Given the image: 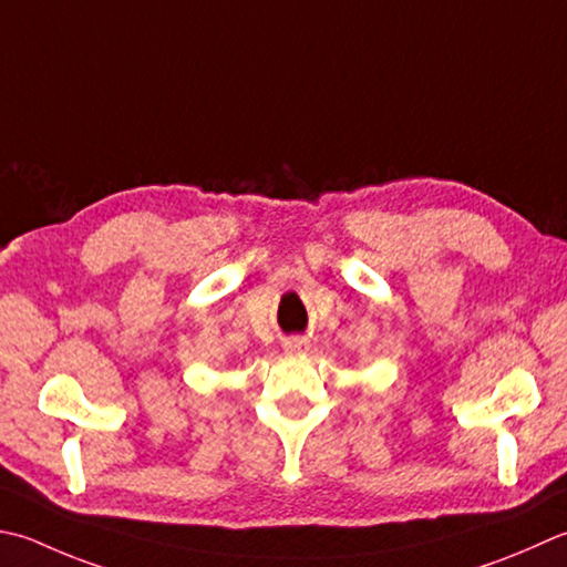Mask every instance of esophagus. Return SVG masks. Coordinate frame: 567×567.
I'll list each match as a JSON object with an SVG mask.
<instances>
[{
	"label": "esophagus",
	"mask_w": 567,
	"mask_h": 567,
	"mask_svg": "<svg viewBox=\"0 0 567 567\" xmlns=\"http://www.w3.org/2000/svg\"><path fill=\"white\" fill-rule=\"evenodd\" d=\"M282 349H285V353H307L309 341L305 337H290V339H285Z\"/></svg>",
	"instance_id": "1"
}]
</instances>
